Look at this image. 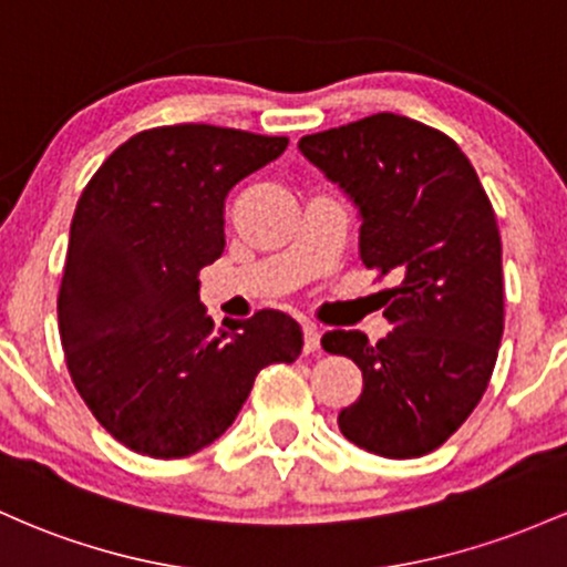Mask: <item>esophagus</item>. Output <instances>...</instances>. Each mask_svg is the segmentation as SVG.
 <instances>
[{
    "instance_id": "1",
    "label": "esophagus",
    "mask_w": 567,
    "mask_h": 567,
    "mask_svg": "<svg viewBox=\"0 0 567 567\" xmlns=\"http://www.w3.org/2000/svg\"><path fill=\"white\" fill-rule=\"evenodd\" d=\"M320 350V331L315 322H303V352Z\"/></svg>"
}]
</instances>
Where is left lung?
Wrapping results in <instances>:
<instances>
[{
    "instance_id": "left-lung-1",
    "label": "left lung",
    "mask_w": 567,
    "mask_h": 567,
    "mask_svg": "<svg viewBox=\"0 0 567 567\" xmlns=\"http://www.w3.org/2000/svg\"><path fill=\"white\" fill-rule=\"evenodd\" d=\"M298 151L358 207L365 269L395 277L384 339L322 336V350L363 371L339 431L382 457L427 455L468 420L495 369L503 266L493 204L450 136L393 112L301 136Z\"/></svg>"
}]
</instances>
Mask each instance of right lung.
<instances>
[{
  "instance_id": "obj_1",
  "label": "right lung",
  "mask_w": 567,
  "mask_h": 567,
  "mask_svg": "<svg viewBox=\"0 0 567 567\" xmlns=\"http://www.w3.org/2000/svg\"><path fill=\"white\" fill-rule=\"evenodd\" d=\"M288 136L179 123L99 166L74 209L59 290L66 369L99 425L147 457H188L231 427L255 377L293 363L303 333L260 309L215 331L198 271L226 247V196Z\"/></svg>"
}]
</instances>
